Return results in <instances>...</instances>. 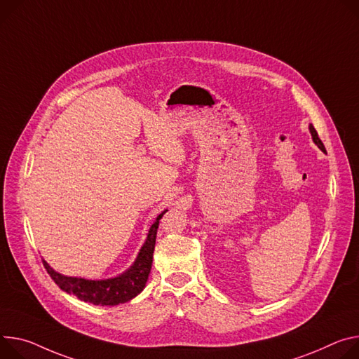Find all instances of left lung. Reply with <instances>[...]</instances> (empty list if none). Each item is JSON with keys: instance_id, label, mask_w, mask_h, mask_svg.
Wrapping results in <instances>:
<instances>
[{"instance_id": "left-lung-1", "label": "left lung", "mask_w": 359, "mask_h": 359, "mask_svg": "<svg viewBox=\"0 0 359 359\" xmlns=\"http://www.w3.org/2000/svg\"><path fill=\"white\" fill-rule=\"evenodd\" d=\"M309 132H311V135H312V139H313V142H315V144L322 150V151H325V147H323V143L320 142V139L318 137V133H316V130H315V127L311 124L309 126Z\"/></svg>"}]
</instances>
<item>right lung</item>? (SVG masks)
I'll return each instance as SVG.
<instances>
[{
	"label": "right lung",
	"instance_id": "add662e5",
	"mask_svg": "<svg viewBox=\"0 0 359 359\" xmlns=\"http://www.w3.org/2000/svg\"><path fill=\"white\" fill-rule=\"evenodd\" d=\"M168 210L161 212L150 226L147 239L142 246L135 264L126 272H123L116 278L102 279V280H88L84 278L64 276L55 272L46 262V260H43L44 268L47 269L51 279L60 286V289H62L67 293H73V295H76L80 301L90 302L94 305H102V306L104 305L114 306L118 304H124L137 297L146 286V282L149 279V273L151 269V262H153V252L156 245L158 220Z\"/></svg>",
	"mask_w": 359,
	"mask_h": 359
}]
</instances>
